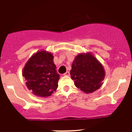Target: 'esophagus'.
I'll return each instance as SVG.
<instances>
[{
  "instance_id": "34e87169",
  "label": "esophagus",
  "mask_w": 132,
  "mask_h": 132,
  "mask_svg": "<svg viewBox=\"0 0 132 132\" xmlns=\"http://www.w3.org/2000/svg\"><path fill=\"white\" fill-rule=\"evenodd\" d=\"M63 75L64 76H69V75H70V73H69V72H66L65 73H64V74H63Z\"/></svg>"
}]
</instances>
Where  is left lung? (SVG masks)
<instances>
[{
    "label": "left lung",
    "instance_id": "obj_1",
    "mask_svg": "<svg viewBox=\"0 0 132 132\" xmlns=\"http://www.w3.org/2000/svg\"><path fill=\"white\" fill-rule=\"evenodd\" d=\"M70 76L76 87L85 93H92L103 84L105 70L92 54H79L72 65Z\"/></svg>",
    "mask_w": 132,
    "mask_h": 132
}]
</instances>
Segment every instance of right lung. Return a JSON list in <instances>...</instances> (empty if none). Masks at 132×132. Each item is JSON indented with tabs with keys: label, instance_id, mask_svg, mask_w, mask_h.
Masks as SVG:
<instances>
[{
	"label": "right lung",
	"instance_id": "obj_1",
	"mask_svg": "<svg viewBox=\"0 0 132 132\" xmlns=\"http://www.w3.org/2000/svg\"><path fill=\"white\" fill-rule=\"evenodd\" d=\"M56 68L51 53L42 51L34 54L22 74L28 89L40 97L51 96L58 87L60 75Z\"/></svg>",
	"mask_w": 132,
	"mask_h": 132
}]
</instances>
